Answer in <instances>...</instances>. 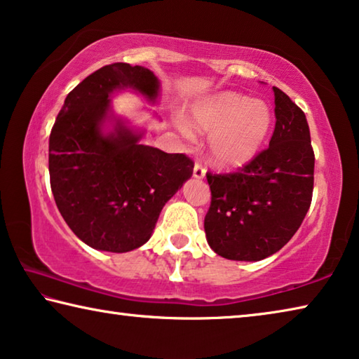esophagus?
<instances>
[{"label": "esophagus", "mask_w": 359, "mask_h": 359, "mask_svg": "<svg viewBox=\"0 0 359 359\" xmlns=\"http://www.w3.org/2000/svg\"><path fill=\"white\" fill-rule=\"evenodd\" d=\"M205 176V167L202 165V163H196V165H194V178H197V180H202Z\"/></svg>", "instance_id": "34e87169"}]
</instances>
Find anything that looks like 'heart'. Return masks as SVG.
Instances as JSON below:
<instances>
[{
	"label": "heart",
	"mask_w": 359,
	"mask_h": 359,
	"mask_svg": "<svg viewBox=\"0 0 359 359\" xmlns=\"http://www.w3.org/2000/svg\"><path fill=\"white\" fill-rule=\"evenodd\" d=\"M194 126L211 133L210 154L215 162L224 167H242L266 141L272 127V113L261 100L226 92L198 104L194 111ZM184 130L189 133L187 128Z\"/></svg>",
	"instance_id": "1"
}]
</instances>
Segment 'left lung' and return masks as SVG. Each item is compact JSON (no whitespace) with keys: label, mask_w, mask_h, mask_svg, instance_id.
<instances>
[{"label":"left lung","mask_w":359,"mask_h":359,"mask_svg":"<svg viewBox=\"0 0 359 359\" xmlns=\"http://www.w3.org/2000/svg\"><path fill=\"white\" fill-rule=\"evenodd\" d=\"M269 148L232 173H207L211 203L205 233L216 255L261 261L290 242L312 203L315 154L304 111L273 87Z\"/></svg>","instance_id":"1"}]
</instances>
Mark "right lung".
I'll list each match as a JSON object with an SVG mask.
<instances>
[{"label": "right lung", "instance_id": "1", "mask_svg": "<svg viewBox=\"0 0 359 359\" xmlns=\"http://www.w3.org/2000/svg\"><path fill=\"white\" fill-rule=\"evenodd\" d=\"M130 89L156 100L151 69L111 63L65 98L49 137L50 189L69 229L95 250L127 252L151 238L158 215L192 176L194 162L140 144L121 121L103 135L109 95Z\"/></svg>", "mask_w": 359, "mask_h": 359}]
</instances>
